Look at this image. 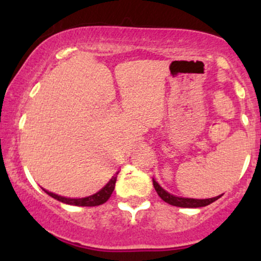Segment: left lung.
I'll return each mask as SVG.
<instances>
[{
    "label": "left lung",
    "instance_id": "1",
    "mask_svg": "<svg viewBox=\"0 0 261 261\" xmlns=\"http://www.w3.org/2000/svg\"><path fill=\"white\" fill-rule=\"evenodd\" d=\"M153 187L163 201L169 203V205L178 206V207H190V208L203 207V206H207L210 203L216 201V200H218L221 197V195L216 197H211V199H189V197H179V196L172 195V194H169L168 191L164 190V189L154 180V179H153Z\"/></svg>",
    "mask_w": 261,
    "mask_h": 261
}]
</instances>
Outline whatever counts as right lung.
Segmentation results:
<instances>
[{"instance_id":"add662e5","label":"right lung","mask_w":261,"mask_h":261,"mask_svg":"<svg viewBox=\"0 0 261 261\" xmlns=\"http://www.w3.org/2000/svg\"><path fill=\"white\" fill-rule=\"evenodd\" d=\"M116 176H118V173L108 181V184L104 187L103 189H100L98 193H95L94 195L91 196H87V197H82V199H71V197H64V196H60L56 195V194L50 193V191L43 190L47 195H50L51 197H54L55 200H59V201L64 202V203H68V205H74V206H98L101 205V203L107 202L108 199H109L110 195L113 194L114 188H115V182H116Z\"/></svg>"}]
</instances>
